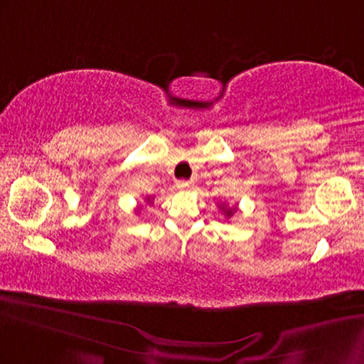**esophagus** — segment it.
<instances>
[{
  "mask_svg": "<svg viewBox=\"0 0 364 364\" xmlns=\"http://www.w3.org/2000/svg\"><path fill=\"white\" fill-rule=\"evenodd\" d=\"M177 187L181 188V191H191L193 187V182L192 181H177Z\"/></svg>",
  "mask_w": 364,
  "mask_h": 364,
  "instance_id": "esophagus-1",
  "label": "esophagus"
}]
</instances>
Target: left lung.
I'll use <instances>...</instances> for the list:
<instances>
[{
	"mask_svg": "<svg viewBox=\"0 0 364 364\" xmlns=\"http://www.w3.org/2000/svg\"><path fill=\"white\" fill-rule=\"evenodd\" d=\"M220 208H222L223 213H225L227 217H232L233 213H235V207H233V208H228V207H225V205H220Z\"/></svg>",
	"mask_w": 364,
	"mask_h": 364,
	"instance_id": "left-lung-1",
	"label": "left lung"
}]
</instances>
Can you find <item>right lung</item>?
Wrapping results in <instances>:
<instances>
[{
  "instance_id": "right-lung-1",
  "label": "right lung",
  "mask_w": 364,
  "mask_h": 364,
  "mask_svg": "<svg viewBox=\"0 0 364 364\" xmlns=\"http://www.w3.org/2000/svg\"><path fill=\"white\" fill-rule=\"evenodd\" d=\"M147 200H151V197H149V198H147Z\"/></svg>"
}]
</instances>
